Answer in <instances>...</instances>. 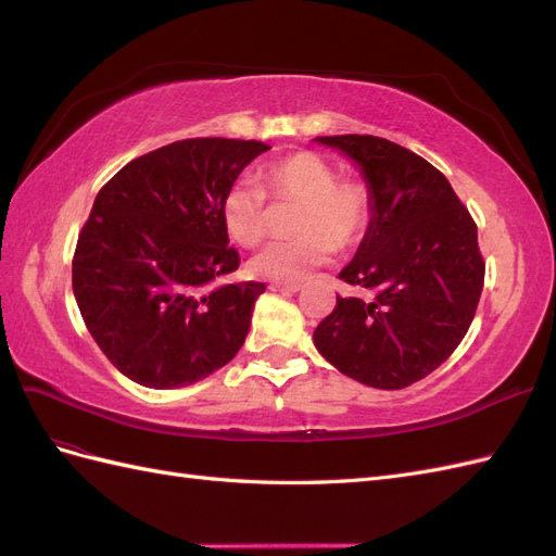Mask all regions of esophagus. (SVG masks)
Returning a JSON list of instances; mask_svg holds the SVG:
<instances>
[{
  "label": "esophagus",
  "mask_w": 556,
  "mask_h": 556,
  "mask_svg": "<svg viewBox=\"0 0 556 556\" xmlns=\"http://www.w3.org/2000/svg\"><path fill=\"white\" fill-rule=\"evenodd\" d=\"M268 290L292 294V292H299V290H301V285H299V282H271V285H268Z\"/></svg>",
  "instance_id": "obj_1"
}]
</instances>
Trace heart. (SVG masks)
<instances>
[{"label":"heart","instance_id":"obj_1","mask_svg":"<svg viewBox=\"0 0 556 556\" xmlns=\"http://www.w3.org/2000/svg\"><path fill=\"white\" fill-rule=\"evenodd\" d=\"M262 188L250 180L231 182L220 199L223 227L231 241L255 248L271 229V208L294 206L288 241L264 248L250 260V271L274 282H299L323 266L333 250H350L366 237L374 217V192L359 178L339 176L336 166L313 153L296 150L268 162Z\"/></svg>","mask_w":556,"mask_h":556}]
</instances>
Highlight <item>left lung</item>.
<instances>
[{
    "instance_id": "obj_1",
    "label": "left lung",
    "mask_w": 556,
    "mask_h": 556,
    "mask_svg": "<svg viewBox=\"0 0 556 556\" xmlns=\"http://www.w3.org/2000/svg\"><path fill=\"white\" fill-rule=\"evenodd\" d=\"M355 160L374 192L366 237L339 278L350 296L313 339L341 374L403 390L435 371L466 336L484 285L478 225L447 178L371 134L317 137Z\"/></svg>"
}]
</instances>
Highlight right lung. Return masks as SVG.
Wrapping results in <instances>:
<instances>
[{
	"mask_svg": "<svg viewBox=\"0 0 556 556\" xmlns=\"http://www.w3.org/2000/svg\"><path fill=\"white\" fill-rule=\"evenodd\" d=\"M262 141L182 139L125 164L99 190L72 262L83 323L109 362L153 390H176L241 350L264 282L237 271L220 199Z\"/></svg>",
	"mask_w": 556,
	"mask_h": 556,
	"instance_id": "right-lung-1",
	"label": "right lung"
}]
</instances>
